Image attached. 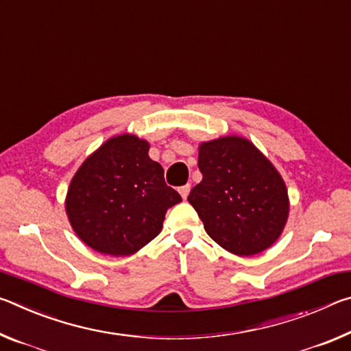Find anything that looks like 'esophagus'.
<instances>
[{
	"mask_svg": "<svg viewBox=\"0 0 351 351\" xmlns=\"http://www.w3.org/2000/svg\"><path fill=\"white\" fill-rule=\"evenodd\" d=\"M189 192H190V186H189V184H186V186H182V187H180V193H181V197H182V199H186V198H187V195H189Z\"/></svg>",
	"mask_w": 351,
	"mask_h": 351,
	"instance_id": "esophagus-1",
	"label": "esophagus"
}]
</instances>
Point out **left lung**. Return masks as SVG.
<instances>
[{
    "instance_id": "1",
    "label": "left lung",
    "mask_w": 351,
    "mask_h": 351,
    "mask_svg": "<svg viewBox=\"0 0 351 351\" xmlns=\"http://www.w3.org/2000/svg\"><path fill=\"white\" fill-rule=\"evenodd\" d=\"M203 181L189 193L207 235L226 251L249 257L268 249L287 224V186L254 144L226 136L199 145Z\"/></svg>"
}]
</instances>
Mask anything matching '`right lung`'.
Returning <instances> with one entry per match:
<instances>
[{"label": "right lung", "mask_w": 351, "mask_h": 351, "mask_svg": "<svg viewBox=\"0 0 351 351\" xmlns=\"http://www.w3.org/2000/svg\"><path fill=\"white\" fill-rule=\"evenodd\" d=\"M147 141L122 134L106 141L77 170L66 197L69 223L100 254L125 257L162 229L165 212L181 201Z\"/></svg>", "instance_id": "obj_1"}]
</instances>
